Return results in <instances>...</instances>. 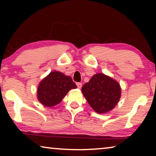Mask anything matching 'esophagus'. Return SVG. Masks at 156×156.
<instances>
[{
    "label": "esophagus",
    "instance_id": "esophagus-1",
    "mask_svg": "<svg viewBox=\"0 0 156 156\" xmlns=\"http://www.w3.org/2000/svg\"><path fill=\"white\" fill-rule=\"evenodd\" d=\"M76 85H77L78 89H81V87H82V83H76Z\"/></svg>",
    "mask_w": 156,
    "mask_h": 156
}]
</instances>
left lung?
<instances>
[{
  "label": "left lung",
  "mask_w": 156,
  "mask_h": 156,
  "mask_svg": "<svg viewBox=\"0 0 156 156\" xmlns=\"http://www.w3.org/2000/svg\"><path fill=\"white\" fill-rule=\"evenodd\" d=\"M82 93L92 109L101 114L110 112L116 106L121 97V87L112 77L98 73L84 84Z\"/></svg>",
  "instance_id": "obj_1"
}]
</instances>
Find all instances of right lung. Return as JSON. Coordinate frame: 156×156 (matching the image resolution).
I'll return each mask as SVG.
<instances>
[{"mask_svg": "<svg viewBox=\"0 0 156 156\" xmlns=\"http://www.w3.org/2000/svg\"><path fill=\"white\" fill-rule=\"evenodd\" d=\"M76 87L70 76L53 71L38 84L37 98L44 106L52 107L60 103L69 91Z\"/></svg>", "mask_w": 156, "mask_h": 156, "instance_id": "1", "label": "right lung"}]
</instances>
